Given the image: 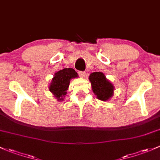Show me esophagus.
Listing matches in <instances>:
<instances>
[{
	"instance_id": "obj_1",
	"label": "esophagus",
	"mask_w": 160,
	"mask_h": 160,
	"mask_svg": "<svg viewBox=\"0 0 160 160\" xmlns=\"http://www.w3.org/2000/svg\"><path fill=\"white\" fill-rule=\"evenodd\" d=\"M78 75H79V76L82 77V78H84V77H85L86 72L84 71H80V72H78Z\"/></svg>"
}]
</instances>
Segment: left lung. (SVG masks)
<instances>
[{"instance_id":"left-lung-1","label":"left lung","mask_w":160,"mask_h":160,"mask_svg":"<svg viewBox=\"0 0 160 160\" xmlns=\"http://www.w3.org/2000/svg\"><path fill=\"white\" fill-rule=\"evenodd\" d=\"M92 83V91L97 98L101 101H108L112 97L114 93V86L105 78L102 72H93L89 76Z\"/></svg>"}]
</instances>
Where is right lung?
Returning a JSON list of instances; mask_svg holds the SVG:
<instances>
[{
	"label": "right lung",
	"instance_id": "obj_1",
	"mask_svg": "<svg viewBox=\"0 0 160 160\" xmlns=\"http://www.w3.org/2000/svg\"><path fill=\"white\" fill-rule=\"evenodd\" d=\"M78 77V74L73 68H63L54 75L52 83L49 85V91L54 94L58 101L63 100L69 85L70 79Z\"/></svg>",
	"mask_w": 160,
	"mask_h": 160
}]
</instances>
